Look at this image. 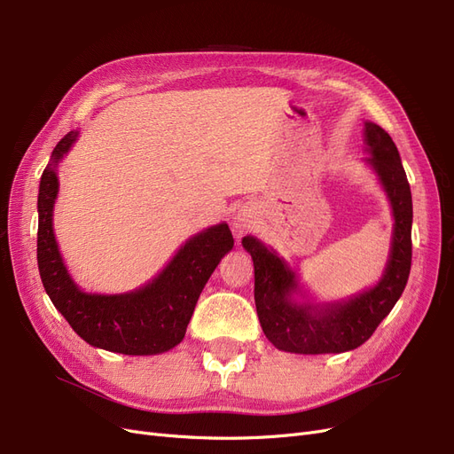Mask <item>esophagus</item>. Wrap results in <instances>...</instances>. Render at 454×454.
<instances>
[{"label":"esophagus","mask_w":454,"mask_h":454,"mask_svg":"<svg viewBox=\"0 0 454 454\" xmlns=\"http://www.w3.org/2000/svg\"><path fill=\"white\" fill-rule=\"evenodd\" d=\"M233 226H235V230L245 231V230L250 228V221L247 219V215H238V216H235V221H233Z\"/></svg>","instance_id":"obj_1"}]
</instances>
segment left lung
I'll list each match as a JSON object with an SVG mask.
<instances>
[{"instance_id": "left-lung-1", "label": "left lung", "mask_w": 454, "mask_h": 454, "mask_svg": "<svg viewBox=\"0 0 454 454\" xmlns=\"http://www.w3.org/2000/svg\"><path fill=\"white\" fill-rule=\"evenodd\" d=\"M367 163L377 172L393 209L391 252L380 282L348 301L313 306L294 302L299 284L276 252L254 238L243 247L254 262V301L267 340L294 354H338L365 343L406 287L411 265V192L401 155L386 129L365 122Z\"/></svg>"}]
</instances>
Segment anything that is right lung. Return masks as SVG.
<instances>
[{"label": "right lung", "mask_w": 454, "mask_h": 454, "mask_svg": "<svg viewBox=\"0 0 454 454\" xmlns=\"http://www.w3.org/2000/svg\"><path fill=\"white\" fill-rule=\"evenodd\" d=\"M77 135L80 131H70L57 143L38 187L36 262L44 289L77 336L92 347L129 356L170 350L184 340L196 301L211 272L231 250V231L223 223L196 233L141 289L124 294L82 291L63 263L51 219L59 191L55 170Z\"/></svg>", "instance_id": "obj_1"}]
</instances>
